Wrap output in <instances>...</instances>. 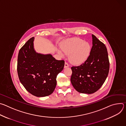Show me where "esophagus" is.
Here are the masks:
<instances>
[{
    "mask_svg": "<svg viewBox=\"0 0 126 126\" xmlns=\"http://www.w3.org/2000/svg\"><path fill=\"white\" fill-rule=\"evenodd\" d=\"M69 67L68 64L67 62H65V65H64V68H67V67Z\"/></svg>",
    "mask_w": 126,
    "mask_h": 126,
    "instance_id": "34e87169",
    "label": "esophagus"
}]
</instances>
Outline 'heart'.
Masks as SVG:
<instances>
[{
    "label": "heart",
    "instance_id": "b5f03b06",
    "mask_svg": "<svg viewBox=\"0 0 126 126\" xmlns=\"http://www.w3.org/2000/svg\"><path fill=\"white\" fill-rule=\"evenodd\" d=\"M61 49L57 52L61 56L64 52L69 54V59L71 63L75 65L83 63L89 57L91 52V46L87 42H84L82 39L73 38L67 39L61 44Z\"/></svg>",
    "mask_w": 126,
    "mask_h": 126
}]
</instances>
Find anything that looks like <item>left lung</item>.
Here are the masks:
<instances>
[{
	"label": "left lung",
	"mask_w": 126,
	"mask_h": 126,
	"mask_svg": "<svg viewBox=\"0 0 126 126\" xmlns=\"http://www.w3.org/2000/svg\"><path fill=\"white\" fill-rule=\"evenodd\" d=\"M92 47L86 61L71 67V82L76 91L90 94L101 87L109 74L110 63L105 44L92 34Z\"/></svg>",
	"instance_id": "obj_1"
}]
</instances>
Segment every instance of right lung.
I'll list each match as a JSON object with an SVG mask.
<instances>
[{"label": "right lung", "mask_w": 126, "mask_h": 126, "mask_svg": "<svg viewBox=\"0 0 126 126\" xmlns=\"http://www.w3.org/2000/svg\"><path fill=\"white\" fill-rule=\"evenodd\" d=\"M34 37L29 39L20 49L17 59L19 80L32 95L45 97L54 91L57 75L64 68V60H57L51 54H42L34 48Z\"/></svg>", "instance_id": "obj_1"}]
</instances>
